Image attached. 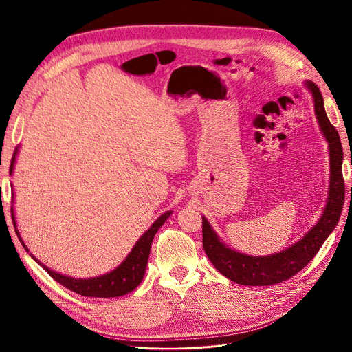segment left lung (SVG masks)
Wrapping results in <instances>:
<instances>
[{
	"label": "left lung",
	"mask_w": 352,
	"mask_h": 352,
	"mask_svg": "<svg viewBox=\"0 0 352 352\" xmlns=\"http://www.w3.org/2000/svg\"><path fill=\"white\" fill-rule=\"evenodd\" d=\"M314 96V108L320 132L329 145V191L319 221L294 246L270 256H249L232 250L219 239L210 223L203 217V248L212 266L230 280L246 286H269L287 280L307 266L320 246L338 224L344 200L345 184L342 178V145L340 135L331 124L320 90L314 82H307Z\"/></svg>",
	"instance_id": "left-lung-1"
}]
</instances>
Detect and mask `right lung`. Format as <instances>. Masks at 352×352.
Returning a JSON list of instances; mask_svg holds the SVG:
<instances>
[{"label":"right lung","mask_w":352,"mask_h":352,"mask_svg":"<svg viewBox=\"0 0 352 352\" xmlns=\"http://www.w3.org/2000/svg\"><path fill=\"white\" fill-rule=\"evenodd\" d=\"M17 151H19V148H15L12 160H11V165H10V175L12 174V170H14V162H15V155H17ZM171 214H173V211H166V212L162 214V216H160L154 221V224H152L148 228V230L140 237V240L135 243L133 249L126 256L125 261L122 262L116 269H113L112 272L104 273V274H102V276H98V278L76 279V278L65 276V274L57 273V272L49 269L47 266H44L43 263H40L33 254H32V257L45 272L50 274V276L56 282L66 286L67 289L73 290V292L79 294L82 296L116 298V296L126 295V294L132 292L133 289L138 287V285L142 282L144 274H145V269H146V263H148L149 252H151L152 240H154V236L158 232V228L165 223V220L170 217ZM11 217H12L15 233H17V236H19L21 244H23V248L28 252L27 246L24 244V241L20 237V233L17 230V224H15V217H14V210L12 208H11Z\"/></svg>","instance_id":"right-lung-1"}]
</instances>
